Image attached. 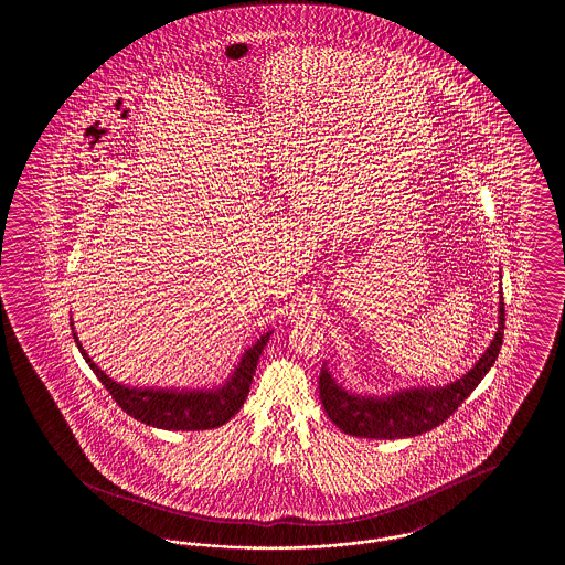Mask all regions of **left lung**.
Returning <instances> with one entry per match:
<instances>
[{"mask_svg":"<svg viewBox=\"0 0 565 565\" xmlns=\"http://www.w3.org/2000/svg\"><path fill=\"white\" fill-rule=\"evenodd\" d=\"M504 298L500 300V322L491 345L481 360L461 379L445 387L406 390L387 398H366L345 392L328 369L320 371L323 411L337 428L360 438H408L440 426L472 394L493 366L504 339Z\"/></svg>","mask_w":565,"mask_h":565,"instance_id":"left-lung-1","label":"left lung"}]
</instances>
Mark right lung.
<instances>
[{"instance_id": "obj_1", "label": "right lung", "mask_w": 565, "mask_h": 565, "mask_svg": "<svg viewBox=\"0 0 565 565\" xmlns=\"http://www.w3.org/2000/svg\"><path fill=\"white\" fill-rule=\"evenodd\" d=\"M76 343L78 337L74 334ZM269 341V332L258 339L256 345L243 353L242 362L233 376L217 390H192V392H173V390H146V387H127L109 379L104 371L97 369V364L88 358V353L82 350L86 364L93 369V373L104 383L109 396L116 404L127 411V415L135 417L137 422L164 430H210L226 424L239 408H242L252 379L256 375V364L260 360V353Z\"/></svg>"}]
</instances>
